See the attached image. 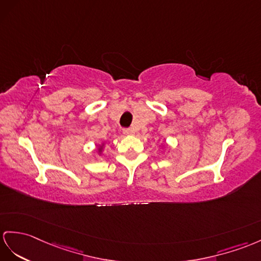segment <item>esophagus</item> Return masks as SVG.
<instances>
[{
	"instance_id": "34e87169",
	"label": "esophagus",
	"mask_w": 261,
	"mask_h": 261,
	"mask_svg": "<svg viewBox=\"0 0 261 261\" xmlns=\"http://www.w3.org/2000/svg\"><path fill=\"white\" fill-rule=\"evenodd\" d=\"M123 133H124L125 135H134L135 132H134V129H133V128H124Z\"/></svg>"
}]
</instances>
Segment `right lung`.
Here are the masks:
<instances>
[{
	"label": "right lung",
	"mask_w": 261,
	"mask_h": 261,
	"mask_svg": "<svg viewBox=\"0 0 261 261\" xmlns=\"http://www.w3.org/2000/svg\"><path fill=\"white\" fill-rule=\"evenodd\" d=\"M101 148H103V147H101V146H100V147H98V151H99V152L101 151Z\"/></svg>",
	"instance_id": "1"
}]
</instances>
